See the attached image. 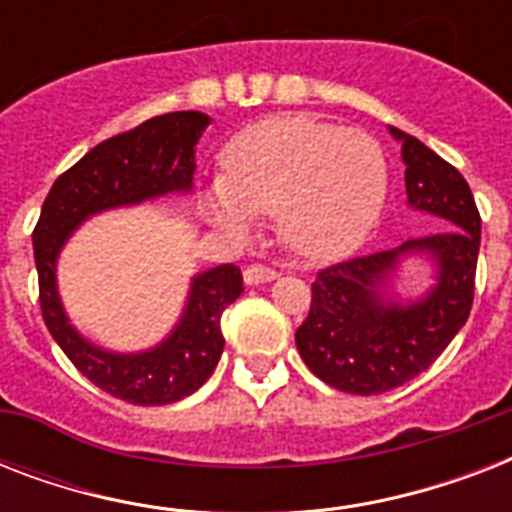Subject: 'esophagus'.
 Returning a JSON list of instances; mask_svg holds the SVG:
<instances>
[{
	"mask_svg": "<svg viewBox=\"0 0 512 512\" xmlns=\"http://www.w3.org/2000/svg\"><path fill=\"white\" fill-rule=\"evenodd\" d=\"M276 276H279V273L263 263H252L244 268V281H247V284H265V281H273Z\"/></svg>",
	"mask_w": 512,
	"mask_h": 512,
	"instance_id": "obj_1",
	"label": "esophagus"
}]
</instances>
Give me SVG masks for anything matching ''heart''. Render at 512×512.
<instances>
[{
  "label": "heart",
  "mask_w": 512,
  "mask_h": 512,
  "mask_svg": "<svg viewBox=\"0 0 512 512\" xmlns=\"http://www.w3.org/2000/svg\"><path fill=\"white\" fill-rule=\"evenodd\" d=\"M385 188V159L369 135L281 116L225 146L223 180L209 193V209L228 228L279 215L281 239L297 255L332 260L372 231Z\"/></svg>",
  "instance_id": "1"
}]
</instances>
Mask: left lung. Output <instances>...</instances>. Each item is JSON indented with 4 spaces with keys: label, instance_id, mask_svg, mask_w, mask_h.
<instances>
[{
    "label": "left lung",
    "instance_id": "8db88e82",
    "mask_svg": "<svg viewBox=\"0 0 512 512\" xmlns=\"http://www.w3.org/2000/svg\"><path fill=\"white\" fill-rule=\"evenodd\" d=\"M390 132L404 143L409 204L441 217L444 231L327 265L316 273L311 311L295 332L305 366L356 396L388 393L425 372L468 321L476 292L481 215L468 180L417 138L396 127ZM409 248L437 257L439 284L422 304H382L381 279Z\"/></svg>",
    "mask_w": 512,
    "mask_h": 512
}]
</instances>
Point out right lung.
Returning <instances> with one entry per match:
<instances>
[{"mask_svg": "<svg viewBox=\"0 0 512 512\" xmlns=\"http://www.w3.org/2000/svg\"><path fill=\"white\" fill-rule=\"evenodd\" d=\"M207 124L209 116L199 111H175L98 143L52 183L31 233L39 305L50 335L87 380L127 404H172L209 380L225 345L223 311L244 292L239 265H217L193 279L183 319L159 348L116 356L84 342L68 324L55 289V257L76 225L100 209L188 191L196 170L193 146Z\"/></svg>", "mask_w": 512, "mask_h": 512, "instance_id": "obj_1", "label": "right lung"}]
</instances>
